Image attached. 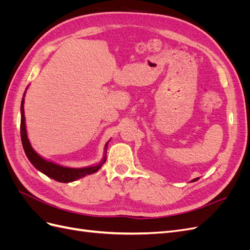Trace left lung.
I'll return each mask as SVG.
<instances>
[{"label": "left lung", "mask_w": 250, "mask_h": 250, "mask_svg": "<svg viewBox=\"0 0 250 250\" xmlns=\"http://www.w3.org/2000/svg\"><path fill=\"white\" fill-rule=\"evenodd\" d=\"M196 180H198V178H195V179H193L192 181H196Z\"/></svg>", "instance_id": "8db88e82"}]
</instances>
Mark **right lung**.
<instances>
[{"label": "right lung", "instance_id": "obj_1", "mask_svg": "<svg viewBox=\"0 0 250 250\" xmlns=\"http://www.w3.org/2000/svg\"><path fill=\"white\" fill-rule=\"evenodd\" d=\"M24 97H25V94H24ZM24 97H22L21 104V139L22 147H24V151L28 157V160L37 170L41 171L43 174H46L47 176L51 177L52 179L59 181V183H71V181L77 180L81 177H84L86 175H89V174L95 173L102 167V165L105 163V161H106V151H105V155L103 157V160L99 164H97L95 166H90V167L79 168V169L62 167V166L57 165L55 163L46 161L44 158H42V156L37 154L33 150L31 144H30L27 137V130H26V124H25V111H24V100H25ZM107 144L108 143H106V145H105V150H106Z\"/></svg>", "mask_w": 250, "mask_h": 250}]
</instances>
